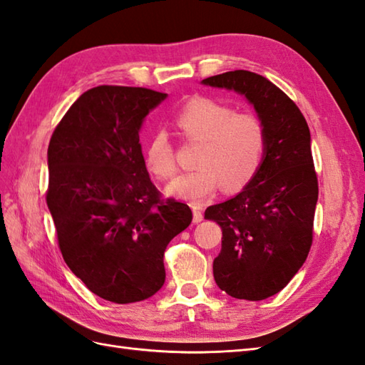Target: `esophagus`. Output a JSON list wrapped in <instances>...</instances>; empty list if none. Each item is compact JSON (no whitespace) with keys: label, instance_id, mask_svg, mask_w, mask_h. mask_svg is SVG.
<instances>
[{"label":"esophagus","instance_id":"esophagus-1","mask_svg":"<svg viewBox=\"0 0 365 365\" xmlns=\"http://www.w3.org/2000/svg\"><path fill=\"white\" fill-rule=\"evenodd\" d=\"M204 220V215H202V210H200V208L197 207V205H195L192 207V222H200Z\"/></svg>","mask_w":365,"mask_h":365}]
</instances>
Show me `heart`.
I'll return each mask as SVG.
<instances>
[{"label":"heart","instance_id":"heart-1","mask_svg":"<svg viewBox=\"0 0 365 365\" xmlns=\"http://www.w3.org/2000/svg\"><path fill=\"white\" fill-rule=\"evenodd\" d=\"M174 125L187 143L200 144L192 173L169 185L168 195L204 202L222 185L234 192L243 190L259 174L267 155V128L257 114L237 111L210 97H196L174 115ZM144 165L158 180L177 173L174 145L165 131H155L144 145Z\"/></svg>","mask_w":365,"mask_h":365}]
</instances>
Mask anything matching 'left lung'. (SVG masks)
Instances as JSON below:
<instances>
[{"instance_id":"obj_1","label":"left lung","mask_w":365,"mask_h":365,"mask_svg":"<svg viewBox=\"0 0 365 365\" xmlns=\"http://www.w3.org/2000/svg\"><path fill=\"white\" fill-rule=\"evenodd\" d=\"M202 83L243 94L267 128L259 174L240 195L205 210L222 230L216 284L238 299H267L290 282L312 246L319 180L311 131L297 103L265 76L234 71Z\"/></svg>"}]
</instances>
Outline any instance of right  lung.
<instances>
[{
    "label": "right lung",
    "instance_id": "obj_1",
    "mask_svg": "<svg viewBox=\"0 0 365 365\" xmlns=\"http://www.w3.org/2000/svg\"><path fill=\"white\" fill-rule=\"evenodd\" d=\"M166 94L92 88L68 108L48 144L46 205L61 254L88 289L115 304L150 298L165 284L166 246L191 208L152 183L139 128Z\"/></svg>",
    "mask_w": 365,
    "mask_h": 365
}]
</instances>
